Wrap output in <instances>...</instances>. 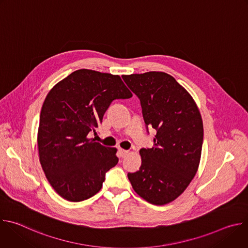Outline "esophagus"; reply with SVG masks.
I'll list each match as a JSON object with an SVG mask.
<instances>
[{
    "label": "esophagus",
    "instance_id": "obj_1",
    "mask_svg": "<svg viewBox=\"0 0 248 248\" xmlns=\"http://www.w3.org/2000/svg\"><path fill=\"white\" fill-rule=\"evenodd\" d=\"M119 152H120V155L122 156V158H124V157H125L128 154L129 151L128 150H124V149H120Z\"/></svg>",
    "mask_w": 248,
    "mask_h": 248
}]
</instances>
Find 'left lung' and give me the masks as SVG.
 Masks as SVG:
<instances>
[{"label": "left lung", "instance_id": "obj_1", "mask_svg": "<svg viewBox=\"0 0 248 248\" xmlns=\"http://www.w3.org/2000/svg\"><path fill=\"white\" fill-rule=\"evenodd\" d=\"M138 97L146 129L157 134L152 148L140 149L141 166L127 178L134 191L154 205L179 197L197 171L203 123L189 93L170 75L149 72L122 77Z\"/></svg>", "mask_w": 248, "mask_h": 248}]
</instances>
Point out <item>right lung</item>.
I'll return each instance as SVG.
<instances>
[{
    "instance_id": "right-lung-1",
    "label": "right lung",
    "mask_w": 248,
    "mask_h": 248,
    "mask_svg": "<svg viewBox=\"0 0 248 248\" xmlns=\"http://www.w3.org/2000/svg\"><path fill=\"white\" fill-rule=\"evenodd\" d=\"M131 97L119 76L90 69L76 70L49 92L40 114L39 158L48 182L62 198L78 202L99 192L119 158L116 148L87 135L96 131L114 100Z\"/></svg>"
}]
</instances>
